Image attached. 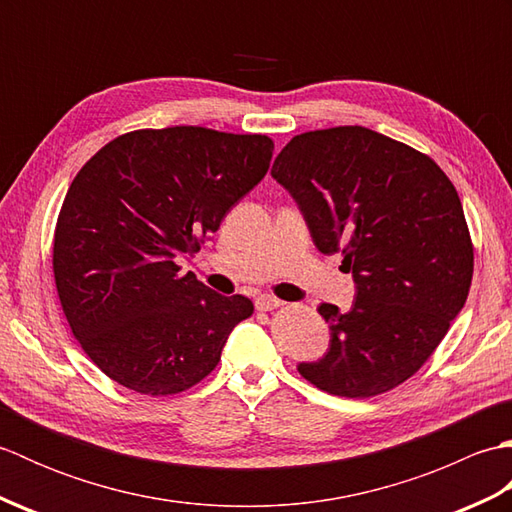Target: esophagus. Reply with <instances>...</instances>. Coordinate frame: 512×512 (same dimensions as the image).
I'll list each match as a JSON object with an SVG mask.
<instances>
[{
    "label": "esophagus",
    "mask_w": 512,
    "mask_h": 512,
    "mask_svg": "<svg viewBox=\"0 0 512 512\" xmlns=\"http://www.w3.org/2000/svg\"><path fill=\"white\" fill-rule=\"evenodd\" d=\"M279 306H284V301H279L277 297L262 295V297L255 299V308L262 310V312H270V310H275V308H279Z\"/></svg>",
    "instance_id": "1"
}]
</instances>
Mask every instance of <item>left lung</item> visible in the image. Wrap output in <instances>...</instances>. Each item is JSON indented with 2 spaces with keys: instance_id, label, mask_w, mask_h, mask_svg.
<instances>
[{
  "instance_id": "1",
  "label": "left lung",
  "mask_w": 512,
  "mask_h": 512,
  "mask_svg": "<svg viewBox=\"0 0 512 512\" xmlns=\"http://www.w3.org/2000/svg\"><path fill=\"white\" fill-rule=\"evenodd\" d=\"M273 178L323 255L343 253L356 297L321 303L330 347L299 374L328 394L372 398L405 383L469 297L473 244L458 191L436 162L367 127L299 134Z\"/></svg>"
}]
</instances>
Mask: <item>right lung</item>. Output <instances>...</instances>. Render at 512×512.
Wrapping results in <instances>:
<instances>
[{
    "mask_svg": "<svg viewBox=\"0 0 512 512\" xmlns=\"http://www.w3.org/2000/svg\"><path fill=\"white\" fill-rule=\"evenodd\" d=\"M273 140L206 127L138 129L85 162L54 228L65 319L103 374L138 394L198 385L253 301L224 297L178 257L193 255L266 176Z\"/></svg>",
    "mask_w": 512,
    "mask_h": 512,
    "instance_id": "obj_1",
    "label": "right lung"
}]
</instances>
